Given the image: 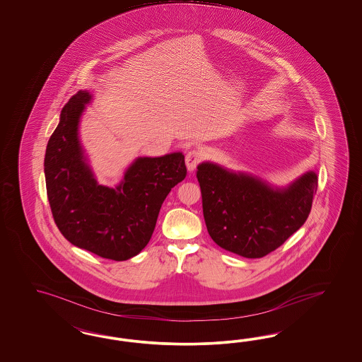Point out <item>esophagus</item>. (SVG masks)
I'll return each instance as SVG.
<instances>
[{"instance_id":"34e87169","label":"esophagus","mask_w":362,"mask_h":362,"mask_svg":"<svg viewBox=\"0 0 362 362\" xmlns=\"http://www.w3.org/2000/svg\"><path fill=\"white\" fill-rule=\"evenodd\" d=\"M200 159H202V153H199L197 150H189V151L186 153L187 170H188L189 173H192V171L197 168V165H199Z\"/></svg>"}]
</instances>
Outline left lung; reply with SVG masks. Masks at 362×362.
<instances>
[{
  "instance_id": "1",
  "label": "left lung",
  "mask_w": 362,
  "mask_h": 362,
  "mask_svg": "<svg viewBox=\"0 0 362 362\" xmlns=\"http://www.w3.org/2000/svg\"><path fill=\"white\" fill-rule=\"evenodd\" d=\"M197 177L211 239L247 259L263 257L292 236L308 219L317 191L315 171L274 187L259 176L203 162Z\"/></svg>"
}]
</instances>
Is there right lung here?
Masks as SVG:
<instances>
[{
  "mask_svg": "<svg viewBox=\"0 0 362 362\" xmlns=\"http://www.w3.org/2000/svg\"><path fill=\"white\" fill-rule=\"evenodd\" d=\"M91 98L79 90L61 111L45 153L47 199L58 230L73 245L123 262L151 239L165 197L186 177L185 155L136 158L114 188L99 185L78 132Z\"/></svg>",
  "mask_w": 362,
  "mask_h": 362,
  "instance_id": "right-lung-1",
  "label": "right lung"
}]
</instances>
